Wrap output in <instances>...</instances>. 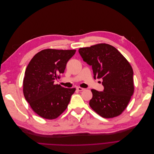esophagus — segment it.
Instances as JSON below:
<instances>
[{
  "label": "esophagus",
  "instance_id": "obj_1",
  "mask_svg": "<svg viewBox=\"0 0 154 154\" xmlns=\"http://www.w3.org/2000/svg\"><path fill=\"white\" fill-rule=\"evenodd\" d=\"M76 89H77V90H78V91H83V90H85V88H81V87H76Z\"/></svg>",
  "mask_w": 154,
  "mask_h": 154
}]
</instances>
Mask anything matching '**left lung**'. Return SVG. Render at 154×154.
<instances>
[{
  "label": "left lung",
  "mask_w": 154,
  "mask_h": 154,
  "mask_svg": "<svg viewBox=\"0 0 154 154\" xmlns=\"http://www.w3.org/2000/svg\"><path fill=\"white\" fill-rule=\"evenodd\" d=\"M78 51L84 62L91 66L94 79H103V91L91 90L90 107L103 118L119 115L134 91V72L129 63L116 48L107 44L80 48Z\"/></svg>",
  "instance_id": "1"
}]
</instances>
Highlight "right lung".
Here are the masks:
<instances>
[{
	"label": "right lung",
	"mask_w": 154,
	"mask_h": 154,
	"mask_svg": "<svg viewBox=\"0 0 154 154\" xmlns=\"http://www.w3.org/2000/svg\"><path fill=\"white\" fill-rule=\"evenodd\" d=\"M75 52V50H43L27 66L23 81V95L41 117L55 119L67 109L76 88H64L54 82L64 72Z\"/></svg>",
	"instance_id": "obj_1"
}]
</instances>
